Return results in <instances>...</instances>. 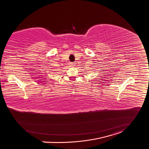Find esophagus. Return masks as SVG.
Segmentation results:
<instances>
[{
    "mask_svg": "<svg viewBox=\"0 0 149 149\" xmlns=\"http://www.w3.org/2000/svg\"><path fill=\"white\" fill-rule=\"evenodd\" d=\"M69 65H70V67H73L74 66H75V64L73 63H69Z\"/></svg>",
    "mask_w": 149,
    "mask_h": 149,
    "instance_id": "1",
    "label": "esophagus"
}]
</instances>
